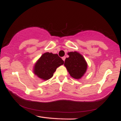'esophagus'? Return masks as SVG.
<instances>
[{"mask_svg":"<svg viewBox=\"0 0 121 121\" xmlns=\"http://www.w3.org/2000/svg\"><path fill=\"white\" fill-rule=\"evenodd\" d=\"M65 58H66V57H65V56H64V57H62V59L64 61H65Z\"/></svg>","mask_w":121,"mask_h":121,"instance_id":"obj_1","label":"esophagus"}]
</instances>
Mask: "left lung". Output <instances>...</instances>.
Wrapping results in <instances>:
<instances>
[{"mask_svg":"<svg viewBox=\"0 0 121 121\" xmlns=\"http://www.w3.org/2000/svg\"><path fill=\"white\" fill-rule=\"evenodd\" d=\"M69 57L65 60L64 65L73 78L79 79L85 74L87 69V64L81 55L77 52L68 53Z\"/></svg>","mask_w":121,"mask_h":121,"instance_id":"left-lung-1","label":"left lung"}]
</instances>
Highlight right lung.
I'll return each instance as SVG.
<instances>
[{
    "instance_id": "right-lung-1",
    "label": "right lung",
    "mask_w": 121,
    "mask_h": 121,
    "mask_svg": "<svg viewBox=\"0 0 121 121\" xmlns=\"http://www.w3.org/2000/svg\"><path fill=\"white\" fill-rule=\"evenodd\" d=\"M63 60L57 54L44 53L34 66V73L40 78L47 80L53 76L57 68L64 64Z\"/></svg>"
}]
</instances>
